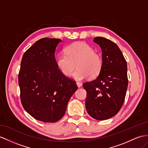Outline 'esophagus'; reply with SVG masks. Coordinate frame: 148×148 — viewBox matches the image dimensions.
I'll list each match as a JSON object with an SVG mask.
<instances>
[{
	"label": "esophagus",
	"instance_id": "esophagus-1",
	"mask_svg": "<svg viewBox=\"0 0 148 148\" xmlns=\"http://www.w3.org/2000/svg\"><path fill=\"white\" fill-rule=\"evenodd\" d=\"M76 84H77L78 88H81V87L82 86V84H81V82H76Z\"/></svg>",
	"mask_w": 148,
	"mask_h": 148
}]
</instances>
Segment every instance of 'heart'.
Here are the masks:
<instances>
[{"label": "heart", "mask_w": 148, "mask_h": 148, "mask_svg": "<svg viewBox=\"0 0 148 148\" xmlns=\"http://www.w3.org/2000/svg\"><path fill=\"white\" fill-rule=\"evenodd\" d=\"M59 71L65 76H69L77 66L73 77L81 81L89 77H97L103 68V59L90 45L77 42L68 46L66 54H59L56 59Z\"/></svg>", "instance_id": "b5f03b06"}]
</instances>
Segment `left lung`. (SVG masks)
<instances>
[{
    "mask_svg": "<svg viewBox=\"0 0 148 148\" xmlns=\"http://www.w3.org/2000/svg\"><path fill=\"white\" fill-rule=\"evenodd\" d=\"M93 41L101 48L103 66L96 79L82 86L87 92V111L101 121L115 116L124 103L128 85L127 63L119 47L111 40L96 37Z\"/></svg>",
    "mask_w": 148,
    "mask_h": 148,
    "instance_id": "8db88e82",
    "label": "left lung"
}]
</instances>
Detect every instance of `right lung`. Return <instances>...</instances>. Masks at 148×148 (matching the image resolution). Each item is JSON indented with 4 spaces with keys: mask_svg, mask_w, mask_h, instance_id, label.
<instances>
[{
    "mask_svg": "<svg viewBox=\"0 0 148 148\" xmlns=\"http://www.w3.org/2000/svg\"><path fill=\"white\" fill-rule=\"evenodd\" d=\"M62 40L42 38L36 41L22 56L18 73L21 101L34 118L45 123L60 120L77 86L56 64L55 51Z\"/></svg>",
    "mask_w": 148,
    "mask_h": 148,
    "instance_id": "right-lung-1",
    "label": "right lung"
}]
</instances>
